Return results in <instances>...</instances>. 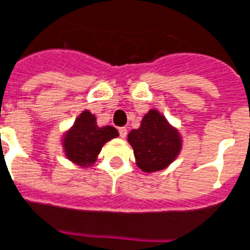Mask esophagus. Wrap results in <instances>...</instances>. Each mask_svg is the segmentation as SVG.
Instances as JSON below:
<instances>
[{"label":"esophagus","instance_id":"34e87169","mask_svg":"<svg viewBox=\"0 0 250 250\" xmlns=\"http://www.w3.org/2000/svg\"><path fill=\"white\" fill-rule=\"evenodd\" d=\"M118 132H120V136H121L122 139H125L126 135H128V129L126 128H120L118 129Z\"/></svg>","mask_w":250,"mask_h":250}]
</instances>
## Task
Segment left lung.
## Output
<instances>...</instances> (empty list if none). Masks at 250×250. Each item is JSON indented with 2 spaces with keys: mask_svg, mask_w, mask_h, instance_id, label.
Listing matches in <instances>:
<instances>
[{
  "mask_svg": "<svg viewBox=\"0 0 250 250\" xmlns=\"http://www.w3.org/2000/svg\"><path fill=\"white\" fill-rule=\"evenodd\" d=\"M128 143L133 148L136 165L144 173L168 167L182 148V137L178 129L156 108H151L143 117L140 128L129 132Z\"/></svg>",
  "mask_w": 250,
  "mask_h": 250,
  "instance_id": "1",
  "label": "left lung"
}]
</instances>
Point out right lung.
Returning <instances> with one entry per match:
<instances>
[{
    "mask_svg": "<svg viewBox=\"0 0 250 250\" xmlns=\"http://www.w3.org/2000/svg\"><path fill=\"white\" fill-rule=\"evenodd\" d=\"M115 137H118V130L114 126H98L95 115L83 110L61 140L65 156L72 163L89 167L96 162L103 146Z\"/></svg>",
    "mask_w": 250,
    "mask_h": 250,
    "instance_id": "right-lung-1",
    "label": "right lung"
}]
</instances>
